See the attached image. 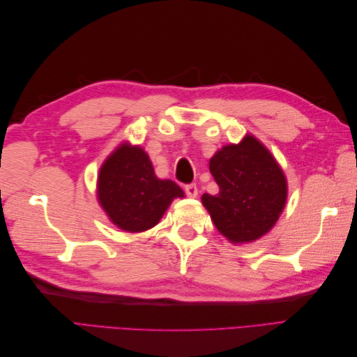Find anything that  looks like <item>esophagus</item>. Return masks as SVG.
<instances>
[{
    "label": "esophagus",
    "instance_id": "1",
    "mask_svg": "<svg viewBox=\"0 0 357 357\" xmlns=\"http://www.w3.org/2000/svg\"><path fill=\"white\" fill-rule=\"evenodd\" d=\"M185 192H186V195L189 197V198H197L198 197V188H197V185H188V186H185Z\"/></svg>",
    "mask_w": 357,
    "mask_h": 357
}]
</instances>
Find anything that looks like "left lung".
<instances>
[{"instance_id": "left-lung-1", "label": "left lung", "mask_w": 357, "mask_h": 357, "mask_svg": "<svg viewBox=\"0 0 357 357\" xmlns=\"http://www.w3.org/2000/svg\"><path fill=\"white\" fill-rule=\"evenodd\" d=\"M219 193H204L202 204L218 231L231 243L261 238L282 214L287 181L269 150L253 135L228 144L210 159Z\"/></svg>"}]
</instances>
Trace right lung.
<instances>
[{
	"label": "right lung",
	"instance_id": "obj_1",
	"mask_svg": "<svg viewBox=\"0 0 357 357\" xmlns=\"http://www.w3.org/2000/svg\"><path fill=\"white\" fill-rule=\"evenodd\" d=\"M96 195L119 229L143 232L158 225L172 199L185 193L172 180L156 177L142 147L123 143L102 164Z\"/></svg>",
	"mask_w": 357,
	"mask_h": 357
}]
</instances>
